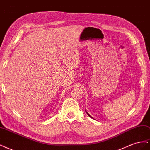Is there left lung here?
Listing matches in <instances>:
<instances>
[{
	"label": "left lung",
	"mask_w": 150,
	"mask_h": 150,
	"mask_svg": "<svg viewBox=\"0 0 150 150\" xmlns=\"http://www.w3.org/2000/svg\"><path fill=\"white\" fill-rule=\"evenodd\" d=\"M85 111H86V110H85ZM86 114H87L88 115V116H89V117H91V118H92V119H93V117H91V115H90V114H88V112H87L86 111Z\"/></svg>",
	"instance_id": "left-lung-1"
}]
</instances>
